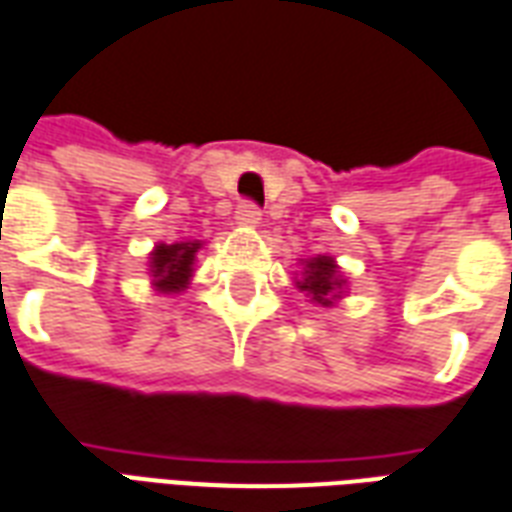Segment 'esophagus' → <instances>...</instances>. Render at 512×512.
<instances>
[{
	"label": "esophagus",
	"instance_id": "esophagus-1",
	"mask_svg": "<svg viewBox=\"0 0 512 512\" xmlns=\"http://www.w3.org/2000/svg\"><path fill=\"white\" fill-rule=\"evenodd\" d=\"M260 217H263V214H260V208H257L255 203H249V200H246V203H241L236 211L238 225H244V227H257L260 225Z\"/></svg>",
	"mask_w": 512,
	"mask_h": 512
}]
</instances>
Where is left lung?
Here are the masks:
<instances>
[{
	"mask_svg": "<svg viewBox=\"0 0 512 512\" xmlns=\"http://www.w3.org/2000/svg\"><path fill=\"white\" fill-rule=\"evenodd\" d=\"M298 290L317 306H333L344 295L347 279L342 276L336 260L328 255H317L304 260V274L295 282Z\"/></svg>",
	"mask_w": 512,
	"mask_h": 512,
	"instance_id": "obj_1",
	"label": "left lung"
}]
</instances>
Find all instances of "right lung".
Instances as JSON below:
<instances>
[{
    "mask_svg": "<svg viewBox=\"0 0 512 512\" xmlns=\"http://www.w3.org/2000/svg\"><path fill=\"white\" fill-rule=\"evenodd\" d=\"M200 246H203L200 241H176V244L154 246L149 257V274L157 293L173 295L187 290Z\"/></svg>",
    "mask_w": 512,
    "mask_h": 512,
    "instance_id": "obj_1",
    "label": "right lung"
}]
</instances>
